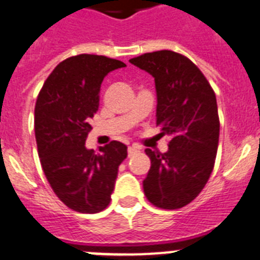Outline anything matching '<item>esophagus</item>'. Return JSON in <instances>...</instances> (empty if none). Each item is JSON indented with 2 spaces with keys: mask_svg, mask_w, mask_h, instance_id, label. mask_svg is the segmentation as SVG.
<instances>
[{
  "mask_svg": "<svg viewBox=\"0 0 260 260\" xmlns=\"http://www.w3.org/2000/svg\"><path fill=\"white\" fill-rule=\"evenodd\" d=\"M138 151H139V148H138V147H135V146H130L127 148V153H128V157H132V156H134L135 153L138 152Z\"/></svg>",
  "mask_w": 260,
  "mask_h": 260,
  "instance_id": "obj_1",
  "label": "esophagus"
}]
</instances>
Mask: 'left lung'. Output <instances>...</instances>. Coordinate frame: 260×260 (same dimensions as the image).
Returning a JSON list of instances; mask_svg holds the SVG:
<instances>
[{"label":"left lung","instance_id":"obj_1","mask_svg":"<svg viewBox=\"0 0 260 260\" xmlns=\"http://www.w3.org/2000/svg\"><path fill=\"white\" fill-rule=\"evenodd\" d=\"M130 62L155 78L156 125L171 137L165 153L146 148L151 168L144 194L156 207L177 210L198 197L212 173L220 132L216 95L198 66L180 53L157 50Z\"/></svg>","mask_w":260,"mask_h":260}]
</instances>
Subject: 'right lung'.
<instances>
[{
	"label": "right lung",
	"mask_w": 260,
	"mask_h": 260,
	"mask_svg": "<svg viewBox=\"0 0 260 260\" xmlns=\"http://www.w3.org/2000/svg\"><path fill=\"white\" fill-rule=\"evenodd\" d=\"M125 63L96 54L59 62L39 92L35 137L45 177L59 201L82 213H98L110 203L119 164L127 147L113 141L96 153L84 143L99 109L105 75Z\"/></svg>",
	"instance_id": "obj_1"
}]
</instances>
